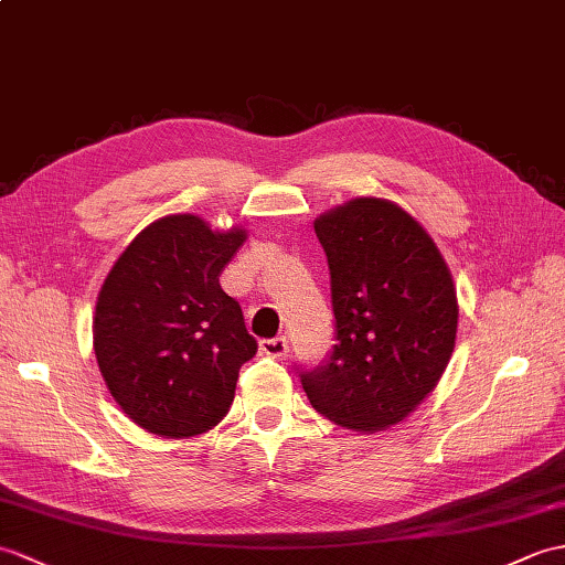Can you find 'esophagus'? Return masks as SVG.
<instances>
[{
  "mask_svg": "<svg viewBox=\"0 0 565 565\" xmlns=\"http://www.w3.org/2000/svg\"><path fill=\"white\" fill-rule=\"evenodd\" d=\"M259 351L265 353V356H271V359H284L288 353V339L284 334L271 337V339H262Z\"/></svg>",
  "mask_w": 565,
  "mask_h": 565,
  "instance_id": "esophagus-1",
  "label": "esophagus"
}]
</instances>
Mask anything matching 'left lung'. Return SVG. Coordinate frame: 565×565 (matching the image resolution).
Instances as JSON below:
<instances>
[{
    "label": "left lung",
    "instance_id": "1",
    "mask_svg": "<svg viewBox=\"0 0 565 565\" xmlns=\"http://www.w3.org/2000/svg\"><path fill=\"white\" fill-rule=\"evenodd\" d=\"M327 255L334 347L296 369L315 412L380 430L409 416L448 365L457 296L436 243L397 204L361 196L315 221Z\"/></svg>",
    "mask_w": 565,
    "mask_h": 565
}]
</instances>
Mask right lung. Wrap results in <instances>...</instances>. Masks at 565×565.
I'll return each mask as SVG.
<instances>
[{"mask_svg":"<svg viewBox=\"0 0 565 565\" xmlns=\"http://www.w3.org/2000/svg\"><path fill=\"white\" fill-rule=\"evenodd\" d=\"M245 231L214 233L192 214L143 228L103 281L94 349L115 402L141 428L188 438L216 426L241 365L257 351L218 274Z\"/></svg>","mask_w":565,"mask_h":565,"instance_id":"obj_1","label":"right lung"}]
</instances>
